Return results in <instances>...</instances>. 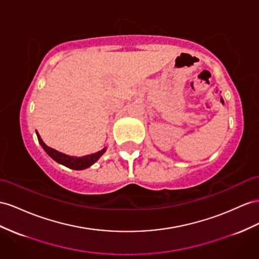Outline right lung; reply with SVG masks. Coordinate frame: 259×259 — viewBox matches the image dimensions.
Segmentation results:
<instances>
[{
  "label": "right lung",
  "instance_id": "right-lung-1",
  "mask_svg": "<svg viewBox=\"0 0 259 259\" xmlns=\"http://www.w3.org/2000/svg\"><path fill=\"white\" fill-rule=\"evenodd\" d=\"M36 135L38 138V141H39V143H40L42 149L46 151V153H47L52 158V160H55L59 164L64 165V166H66V167L72 168V169H76V170L85 169V168L92 166L93 164L96 163L99 158H101V156L106 152V149H107V148H104L103 150L96 152V153H92V154H88L84 156H72V155L61 153V152H59L55 149L48 147V145L42 141V139L40 138V136H39L38 131H36Z\"/></svg>",
  "mask_w": 259,
  "mask_h": 259
}]
</instances>
